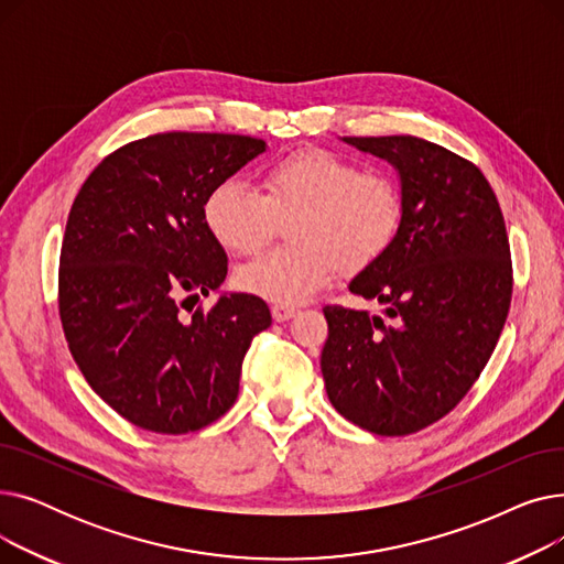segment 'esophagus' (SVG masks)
I'll return each instance as SVG.
<instances>
[{
  "label": "esophagus",
  "instance_id": "esophagus-1",
  "mask_svg": "<svg viewBox=\"0 0 564 564\" xmlns=\"http://www.w3.org/2000/svg\"><path fill=\"white\" fill-rule=\"evenodd\" d=\"M294 315H297V308H292V306H274V308H272V317H274L276 322L292 319Z\"/></svg>",
  "mask_w": 564,
  "mask_h": 564
}]
</instances>
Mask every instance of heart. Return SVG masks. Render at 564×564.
<instances>
[{
  "instance_id": "obj_1",
  "label": "heart",
  "mask_w": 564,
  "mask_h": 564,
  "mask_svg": "<svg viewBox=\"0 0 564 564\" xmlns=\"http://www.w3.org/2000/svg\"><path fill=\"white\" fill-rule=\"evenodd\" d=\"M262 194L242 181L217 183L203 219L230 253L251 256L290 221V247L242 264L237 285L279 306H300L343 270L357 274L387 253L402 228L404 200L387 173L324 148H302L262 173Z\"/></svg>"
}]
</instances>
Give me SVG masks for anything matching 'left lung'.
I'll use <instances>...</instances> for the list:
<instances>
[{"label": "left lung", "instance_id": "obj_1", "mask_svg": "<svg viewBox=\"0 0 564 564\" xmlns=\"http://www.w3.org/2000/svg\"><path fill=\"white\" fill-rule=\"evenodd\" d=\"M343 141L398 171L404 215L393 247L349 281L383 317L324 308L319 368L343 419L404 436L446 416L485 370L512 300L510 242L476 164L409 134Z\"/></svg>", "mask_w": 564, "mask_h": 564}]
</instances>
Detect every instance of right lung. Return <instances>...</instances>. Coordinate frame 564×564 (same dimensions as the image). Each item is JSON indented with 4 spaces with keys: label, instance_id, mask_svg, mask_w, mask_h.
Returning a JSON list of instances; mask_svg holds the SVG:
<instances>
[{
    "label": "right lung",
    "instance_id": "1",
    "mask_svg": "<svg viewBox=\"0 0 564 564\" xmlns=\"http://www.w3.org/2000/svg\"><path fill=\"white\" fill-rule=\"evenodd\" d=\"M267 151L262 139L166 132L118 148L82 185L58 260V313L75 364L113 411L158 434L215 423L240 393L251 340L272 324L260 297L220 292L224 247L203 200Z\"/></svg>",
    "mask_w": 564,
    "mask_h": 564
}]
</instances>
